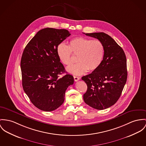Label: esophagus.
<instances>
[{
  "label": "esophagus",
  "mask_w": 146,
  "mask_h": 146,
  "mask_svg": "<svg viewBox=\"0 0 146 146\" xmlns=\"http://www.w3.org/2000/svg\"><path fill=\"white\" fill-rule=\"evenodd\" d=\"M79 79L80 78L78 77H77V76H74V80L76 81V82H77V81H78L79 80Z\"/></svg>",
  "instance_id": "34e87169"
}]
</instances>
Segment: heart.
<instances>
[{
  "instance_id": "heart-1",
  "label": "heart",
  "mask_w": 146,
  "mask_h": 146,
  "mask_svg": "<svg viewBox=\"0 0 146 146\" xmlns=\"http://www.w3.org/2000/svg\"><path fill=\"white\" fill-rule=\"evenodd\" d=\"M104 53V46L100 40L83 36L72 39L69 46L60 43L56 48L57 55L64 65L69 66L74 62L72 53L78 56V63L67 68L69 73L75 75L83 74L88 70L92 72L98 69L102 62Z\"/></svg>"
}]
</instances>
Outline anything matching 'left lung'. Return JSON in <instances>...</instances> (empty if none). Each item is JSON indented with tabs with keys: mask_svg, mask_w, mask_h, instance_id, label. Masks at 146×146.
<instances>
[{
	"mask_svg": "<svg viewBox=\"0 0 146 146\" xmlns=\"http://www.w3.org/2000/svg\"><path fill=\"white\" fill-rule=\"evenodd\" d=\"M85 34L100 40L104 53L98 68L82 78L87 85L83 100L91 107L102 110L114 104L122 94L127 78L126 56L123 49L108 34Z\"/></svg>",
	"mask_w": 146,
	"mask_h": 146,
	"instance_id": "1",
	"label": "left lung"
}]
</instances>
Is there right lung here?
Listing matches in <instances>:
<instances>
[{"instance_id":"1","label":"right lung","mask_w":146,"mask_h":146,"mask_svg":"<svg viewBox=\"0 0 146 146\" xmlns=\"http://www.w3.org/2000/svg\"><path fill=\"white\" fill-rule=\"evenodd\" d=\"M70 35L66 29L46 28L39 31L26 45L21 58L23 90L38 109L54 111L64 101L66 90L74 83L56 53L58 45Z\"/></svg>"}]
</instances>
